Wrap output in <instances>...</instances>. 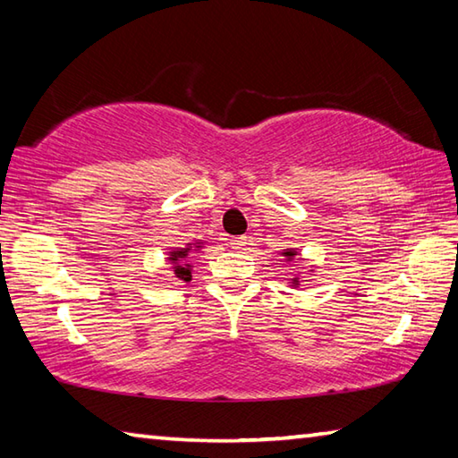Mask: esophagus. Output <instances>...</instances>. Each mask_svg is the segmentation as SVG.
<instances>
[{
  "label": "esophagus",
  "instance_id": "esophagus-1",
  "mask_svg": "<svg viewBox=\"0 0 458 458\" xmlns=\"http://www.w3.org/2000/svg\"><path fill=\"white\" fill-rule=\"evenodd\" d=\"M246 244V238L244 236H238V238H232L230 240V246L234 248V250H240V248H242Z\"/></svg>",
  "mask_w": 458,
  "mask_h": 458
}]
</instances>
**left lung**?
Instances as JSON below:
<instances>
[{
	"label": "left lung",
	"instance_id": "8db88e82",
	"mask_svg": "<svg viewBox=\"0 0 458 458\" xmlns=\"http://www.w3.org/2000/svg\"><path fill=\"white\" fill-rule=\"evenodd\" d=\"M293 254H294V252H284V257H289V259H291ZM294 283H299V281H294Z\"/></svg>",
	"mask_w": 458,
	"mask_h": 458
}]
</instances>
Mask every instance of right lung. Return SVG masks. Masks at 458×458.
<instances>
[{
  "label": "right lung",
  "mask_w": 458,
  "mask_h": 458,
  "mask_svg": "<svg viewBox=\"0 0 458 458\" xmlns=\"http://www.w3.org/2000/svg\"><path fill=\"white\" fill-rule=\"evenodd\" d=\"M190 248H177V250L172 252V259L175 262V276L182 278V281H191V273H190V265H185V257H188Z\"/></svg>",
  "instance_id": "1"
}]
</instances>
